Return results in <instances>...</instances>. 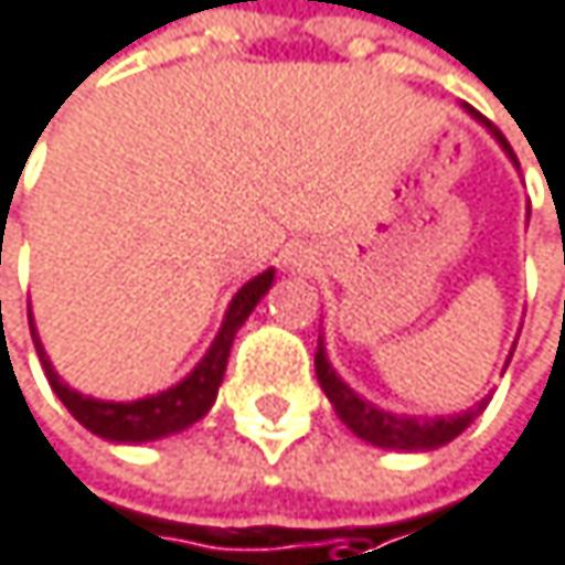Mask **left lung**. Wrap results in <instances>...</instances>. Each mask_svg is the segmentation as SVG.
Listing matches in <instances>:
<instances>
[{"instance_id":"left-lung-1","label":"left lung","mask_w":565,"mask_h":565,"mask_svg":"<svg viewBox=\"0 0 565 565\" xmlns=\"http://www.w3.org/2000/svg\"><path fill=\"white\" fill-rule=\"evenodd\" d=\"M463 108H467L470 118H477V121L493 135V141L500 143L503 153L513 160V167H520L516 157H513V147L507 143V138H503L490 121H483L470 105H463ZM513 349H516V345H513ZM510 355H513V352H510ZM507 365H510V359H507ZM507 365H503V369H507ZM316 375H319V385H322L326 398L332 402V408H335V415L342 418V424H345L355 437H362V440H369V444H375V447H385V450H434V447L454 440L460 430H467L470 424L477 422V415L487 408V402H490V398H483V402H477L473 408H467V412H460V415H440V418L392 415V412H385V408L365 402L359 392H352V388L342 382V375H339V372L332 369V362H329L326 339H319Z\"/></svg>"}]
</instances>
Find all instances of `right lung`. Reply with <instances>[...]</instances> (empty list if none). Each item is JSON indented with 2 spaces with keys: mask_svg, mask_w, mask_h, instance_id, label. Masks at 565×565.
I'll return each instance as SVG.
<instances>
[{
  "mask_svg": "<svg viewBox=\"0 0 565 565\" xmlns=\"http://www.w3.org/2000/svg\"><path fill=\"white\" fill-rule=\"evenodd\" d=\"M276 279V269L259 273L256 279H249L233 299L230 309L223 316V326L216 332V339L210 342L206 355L193 365V372L186 379H180L177 385L147 395L138 402H102L92 395L75 392L72 385H65L52 365V359L45 355V345L35 332V319L29 312V329H32V342L39 352V362L45 369V379L52 385V392L62 398V405L72 412V418L78 424H85L92 434L115 440V444H147V440H160L167 434H177L190 424H196L216 402V392L223 385V372H226V359L233 349V339L239 332V326L249 319V312L256 309V302L269 292Z\"/></svg>",
  "mask_w": 565,
  "mask_h": 565,
  "instance_id": "add662e5",
  "label": "right lung"
}]
</instances>
